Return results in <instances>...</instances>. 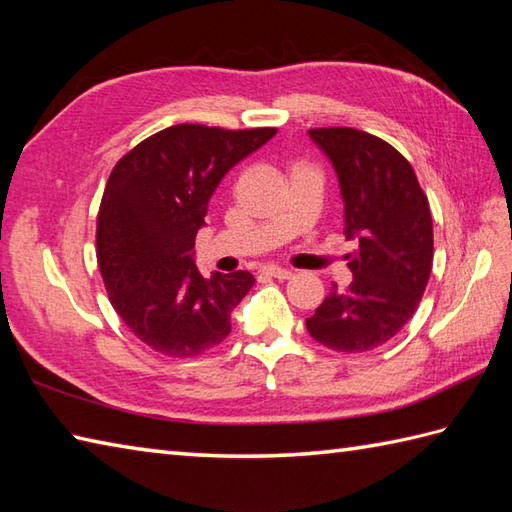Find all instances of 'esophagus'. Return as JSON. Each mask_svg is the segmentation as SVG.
I'll return each mask as SVG.
<instances>
[{
    "instance_id": "34e87169",
    "label": "esophagus",
    "mask_w": 512,
    "mask_h": 512,
    "mask_svg": "<svg viewBox=\"0 0 512 512\" xmlns=\"http://www.w3.org/2000/svg\"><path fill=\"white\" fill-rule=\"evenodd\" d=\"M259 273L268 275V277H275V279H279V281H284V279H290V277H292V273H290L288 268H279V266H264L262 270H259Z\"/></svg>"
}]
</instances>
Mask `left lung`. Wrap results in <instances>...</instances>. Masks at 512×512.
<instances>
[{
  "instance_id": "left-lung-1",
  "label": "left lung",
  "mask_w": 512,
  "mask_h": 512,
  "mask_svg": "<svg viewBox=\"0 0 512 512\" xmlns=\"http://www.w3.org/2000/svg\"><path fill=\"white\" fill-rule=\"evenodd\" d=\"M330 158L345 202L352 284L330 290L306 319L314 341L334 352H367L387 343L413 317L433 266L429 200L409 160L352 127L310 129Z\"/></svg>"
}]
</instances>
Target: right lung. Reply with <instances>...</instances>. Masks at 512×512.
I'll list each match as a JSON object with an SVG mask.
<instances>
[{
	"instance_id": "1",
	"label": "right lung",
	"mask_w": 512,
	"mask_h": 512,
	"mask_svg": "<svg viewBox=\"0 0 512 512\" xmlns=\"http://www.w3.org/2000/svg\"><path fill=\"white\" fill-rule=\"evenodd\" d=\"M275 134V127L182 123L116 162L96 217V257L118 317L151 350L198 356L231 332V312L255 277L248 270L202 277L195 235L228 169Z\"/></svg>"
}]
</instances>
